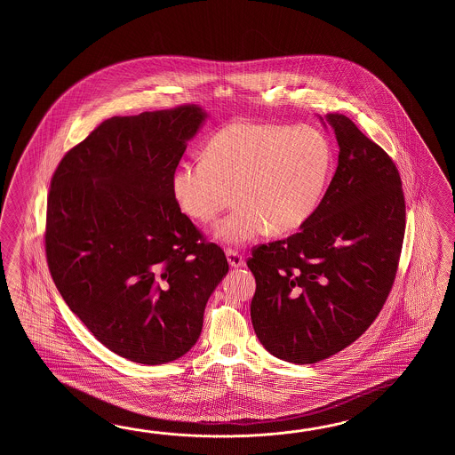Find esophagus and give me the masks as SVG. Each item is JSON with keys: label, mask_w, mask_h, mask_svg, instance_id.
Wrapping results in <instances>:
<instances>
[{"label": "esophagus", "mask_w": 455, "mask_h": 455, "mask_svg": "<svg viewBox=\"0 0 455 455\" xmlns=\"http://www.w3.org/2000/svg\"><path fill=\"white\" fill-rule=\"evenodd\" d=\"M226 257H228V261H229V265H231L232 268H241V267H243V263H245L241 253L237 251H234V249H228V251H226Z\"/></svg>", "instance_id": "obj_1"}]
</instances>
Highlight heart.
Here are the masks:
<instances>
[{
	"instance_id": "b5f03b06",
	"label": "heart",
	"mask_w": 455,
	"mask_h": 455,
	"mask_svg": "<svg viewBox=\"0 0 455 455\" xmlns=\"http://www.w3.org/2000/svg\"><path fill=\"white\" fill-rule=\"evenodd\" d=\"M330 172L331 146L317 128L235 122L210 140L204 155L177 167L172 195L190 218L208 223L234 190L237 206L212 232L216 241L242 245L307 223Z\"/></svg>"
}]
</instances>
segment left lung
Returning <instances> with one entry per match:
<instances>
[{
    "instance_id": "left-lung-1",
    "label": "left lung",
    "mask_w": 455,
    "mask_h": 455,
    "mask_svg": "<svg viewBox=\"0 0 455 455\" xmlns=\"http://www.w3.org/2000/svg\"><path fill=\"white\" fill-rule=\"evenodd\" d=\"M339 165L299 232L247 260L257 290L253 330L273 356L312 364L347 348L376 320L395 280L405 198L394 161L348 116H319Z\"/></svg>"
}]
</instances>
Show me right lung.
I'll return each mask as SVG.
<instances>
[{"label": "right lung", "instance_id": "obj_1", "mask_svg": "<svg viewBox=\"0 0 455 455\" xmlns=\"http://www.w3.org/2000/svg\"><path fill=\"white\" fill-rule=\"evenodd\" d=\"M195 104L112 116L61 159L50 184L45 251L61 298L104 347L140 364L190 351L229 265L172 195Z\"/></svg>", "mask_w": 455, "mask_h": 455}]
</instances>
